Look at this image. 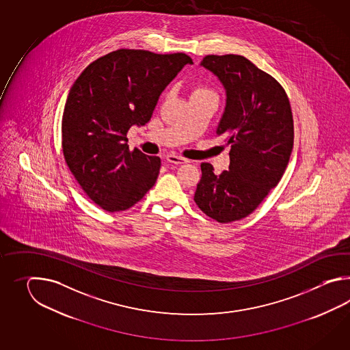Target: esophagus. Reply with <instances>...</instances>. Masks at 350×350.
<instances>
[{
  "mask_svg": "<svg viewBox=\"0 0 350 350\" xmlns=\"http://www.w3.org/2000/svg\"><path fill=\"white\" fill-rule=\"evenodd\" d=\"M166 160H167V163H170V164L174 165L186 164V163H187V160H186V159L181 157H176V155H167V157H166Z\"/></svg>",
  "mask_w": 350,
  "mask_h": 350,
  "instance_id": "esophagus-1",
  "label": "esophagus"
}]
</instances>
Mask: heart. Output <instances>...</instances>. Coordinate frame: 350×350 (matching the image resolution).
I'll return each instance as SVG.
<instances>
[{
	"instance_id": "heart-1",
	"label": "heart",
	"mask_w": 350,
	"mask_h": 350,
	"mask_svg": "<svg viewBox=\"0 0 350 350\" xmlns=\"http://www.w3.org/2000/svg\"><path fill=\"white\" fill-rule=\"evenodd\" d=\"M191 96H208L216 98L215 92L213 90L206 88V86H196V88H193Z\"/></svg>"
}]
</instances>
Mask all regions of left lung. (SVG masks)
Returning a JSON list of instances; mask_svg holds the SVG:
<instances>
[{
    "label": "left lung",
    "instance_id": "left-lung-1",
    "mask_svg": "<svg viewBox=\"0 0 350 350\" xmlns=\"http://www.w3.org/2000/svg\"><path fill=\"white\" fill-rule=\"evenodd\" d=\"M223 83L226 104L216 129L231 149L229 170L201 164L193 200L208 217L231 223L250 215L278 185L291 159L294 122L283 86L240 55H208L200 64Z\"/></svg>",
    "mask_w": 350,
    "mask_h": 350
}]
</instances>
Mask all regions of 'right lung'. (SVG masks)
I'll use <instances>...</instances> for the list:
<instances>
[{"mask_svg":"<svg viewBox=\"0 0 350 350\" xmlns=\"http://www.w3.org/2000/svg\"><path fill=\"white\" fill-rule=\"evenodd\" d=\"M187 64L193 59L183 53L121 49L90 64L74 82L62 115V151L100 208H131L157 183L160 157L130 151L127 131L149 122L161 92Z\"/></svg>","mask_w":350,"mask_h":350,"instance_id":"1","label":"right lung"}]
</instances>
